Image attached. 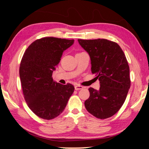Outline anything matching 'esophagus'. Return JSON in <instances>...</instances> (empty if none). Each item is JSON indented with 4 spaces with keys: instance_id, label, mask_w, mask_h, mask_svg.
I'll use <instances>...</instances> for the list:
<instances>
[{
    "instance_id": "1",
    "label": "esophagus",
    "mask_w": 149,
    "mask_h": 149,
    "mask_svg": "<svg viewBox=\"0 0 149 149\" xmlns=\"http://www.w3.org/2000/svg\"><path fill=\"white\" fill-rule=\"evenodd\" d=\"M84 89V87L81 86V85H75V90L78 91V90H80V89Z\"/></svg>"
}]
</instances>
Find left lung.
Masks as SVG:
<instances>
[{
    "label": "left lung",
    "mask_w": 149,
    "mask_h": 149,
    "mask_svg": "<svg viewBox=\"0 0 149 149\" xmlns=\"http://www.w3.org/2000/svg\"><path fill=\"white\" fill-rule=\"evenodd\" d=\"M88 52L91 72L100 81L99 90L89 89L85 107L99 119L114 115L124 103L131 85L130 67L122 49L116 42L104 39H78Z\"/></svg>",
    "instance_id": "left-lung-1"
}]
</instances>
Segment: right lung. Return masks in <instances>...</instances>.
Listing matches in <instances>:
<instances>
[{
	"label": "right lung",
	"mask_w": 149,
	"mask_h": 149,
	"mask_svg": "<svg viewBox=\"0 0 149 149\" xmlns=\"http://www.w3.org/2000/svg\"><path fill=\"white\" fill-rule=\"evenodd\" d=\"M74 42V39L44 37L33 42L22 57L19 77L24 99L32 112L42 119L51 120L61 114L74 91V85H62L52 77L63 52Z\"/></svg>",
	"instance_id": "add662e5"
}]
</instances>
